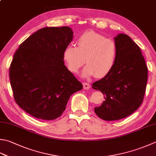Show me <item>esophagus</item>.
<instances>
[{
  "mask_svg": "<svg viewBox=\"0 0 156 156\" xmlns=\"http://www.w3.org/2000/svg\"><path fill=\"white\" fill-rule=\"evenodd\" d=\"M83 88H84V89H89V88H90V84L89 83H87V82H83Z\"/></svg>",
  "mask_w": 156,
  "mask_h": 156,
  "instance_id": "esophagus-1",
  "label": "esophagus"
}]
</instances>
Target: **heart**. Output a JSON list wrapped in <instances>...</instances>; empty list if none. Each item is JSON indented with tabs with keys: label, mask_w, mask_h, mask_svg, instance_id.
<instances>
[{
	"label": "heart",
	"mask_w": 156,
	"mask_h": 156,
	"mask_svg": "<svg viewBox=\"0 0 156 156\" xmlns=\"http://www.w3.org/2000/svg\"><path fill=\"white\" fill-rule=\"evenodd\" d=\"M76 44V47L69 45L63 51V59L69 72L78 73L85 62L87 66L82 71L83 77L94 75L101 78L109 74L117 57L114 41L99 33L88 31L78 38Z\"/></svg>",
	"instance_id": "b5f03b06"
}]
</instances>
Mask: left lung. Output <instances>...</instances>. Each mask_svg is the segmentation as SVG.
<instances>
[{
    "mask_svg": "<svg viewBox=\"0 0 156 156\" xmlns=\"http://www.w3.org/2000/svg\"><path fill=\"white\" fill-rule=\"evenodd\" d=\"M114 41L117 57L114 68L92 85L104 95L105 101L94 108V112L106 121L120 120L135 112L143 102L147 82L148 69L139 46L124 34H119Z\"/></svg>",
    "mask_w": 156,
    "mask_h": 156,
    "instance_id": "obj_1",
    "label": "left lung"
}]
</instances>
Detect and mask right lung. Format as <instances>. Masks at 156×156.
<instances>
[{"mask_svg": "<svg viewBox=\"0 0 156 156\" xmlns=\"http://www.w3.org/2000/svg\"><path fill=\"white\" fill-rule=\"evenodd\" d=\"M73 39L68 26L46 27L21 43L9 68L15 102L36 118L51 120L66 109L82 84L64 65L63 51Z\"/></svg>", "mask_w": 156, "mask_h": 156, "instance_id": "1", "label": "right lung"}]
</instances>
